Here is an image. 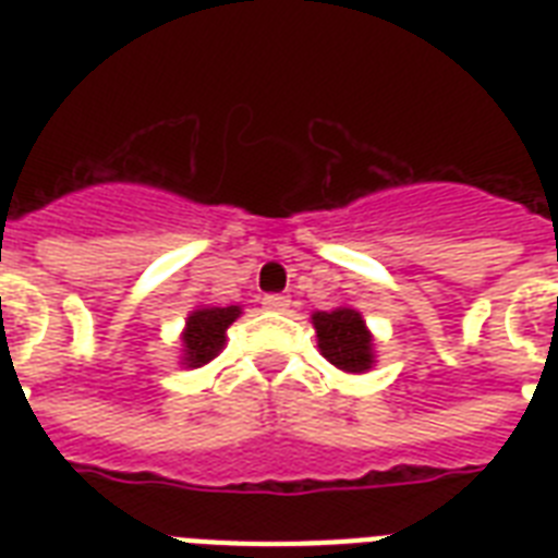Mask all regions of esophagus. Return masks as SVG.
I'll list each match as a JSON object with an SVG mask.
<instances>
[{"label":"esophagus","mask_w":558,"mask_h":558,"mask_svg":"<svg viewBox=\"0 0 558 558\" xmlns=\"http://www.w3.org/2000/svg\"><path fill=\"white\" fill-rule=\"evenodd\" d=\"M263 306H266L269 313H287L289 298L287 295H266L263 298Z\"/></svg>","instance_id":"obj_1"}]
</instances>
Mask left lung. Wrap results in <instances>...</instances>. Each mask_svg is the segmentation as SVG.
<instances>
[{"mask_svg":"<svg viewBox=\"0 0 558 558\" xmlns=\"http://www.w3.org/2000/svg\"><path fill=\"white\" fill-rule=\"evenodd\" d=\"M313 327L322 356L341 373H367L376 365V341L356 306L313 313Z\"/></svg>","mask_w":558,"mask_h":558,"instance_id":"8db88e82","label":"left lung"}]
</instances>
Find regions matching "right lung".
<instances>
[{"mask_svg":"<svg viewBox=\"0 0 558 558\" xmlns=\"http://www.w3.org/2000/svg\"><path fill=\"white\" fill-rule=\"evenodd\" d=\"M243 315V306H196L185 318V330H182V367H205L208 362L222 353L226 348L228 327Z\"/></svg>","mask_w":558,"mask_h":558,"instance_id":"1","label":"right lung"}]
</instances>
